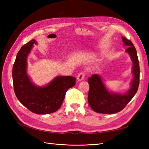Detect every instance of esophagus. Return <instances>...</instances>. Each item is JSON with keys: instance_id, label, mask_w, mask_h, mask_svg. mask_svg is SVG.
Listing matches in <instances>:
<instances>
[{"instance_id": "1", "label": "esophagus", "mask_w": 149, "mask_h": 149, "mask_svg": "<svg viewBox=\"0 0 149 149\" xmlns=\"http://www.w3.org/2000/svg\"><path fill=\"white\" fill-rule=\"evenodd\" d=\"M85 75H86V73L83 71H82L80 73H79V74L77 75V80L82 81L83 79H84L85 77Z\"/></svg>"}]
</instances>
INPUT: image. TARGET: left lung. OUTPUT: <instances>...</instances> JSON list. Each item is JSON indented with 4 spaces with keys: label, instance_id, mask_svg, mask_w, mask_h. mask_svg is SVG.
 I'll use <instances>...</instances> for the list:
<instances>
[{
    "label": "left lung",
    "instance_id": "8db88e82",
    "mask_svg": "<svg viewBox=\"0 0 149 149\" xmlns=\"http://www.w3.org/2000/svg\"><path fill=\"white\" fill-rule=\"evenodd\" d=\"M125 45L128 46L126 49L133 63L132 73L134 77L131 83V88L127 93L121 95L109 93L104 86L99 75L94 74L88 78L90 85L88 100L90 106L94 111L102 114H113L122 111L127 106L136 93L140 83V65L136 50L131 40L122 37Z\"/></svg>",
    "mask_w": 149,
    "mask_h": 149
}]
</instances>
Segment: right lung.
Instances as JSON below:
<instances>
[{"instance_id":"1","label":"right lung","mask_w":149,"mask_h":149,"mask_svg":"<svg viewBox=\"0 0 149 149\" xmlns=\"http://www.w3.org/2000/svg\"><path fill=\"white\" fill-rule=\"evenodd\" d=\"M35 40H31L19 50L13 66L14 91L18 100L31 112L46 115L56 112L64 100L66 91L75 84V77H56L45 87H38L31 83L26 74L27 56Z\"/></svg>"}]
</instances>
